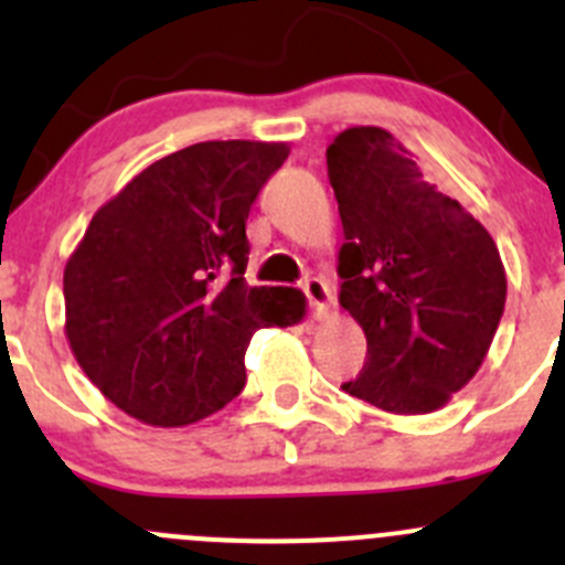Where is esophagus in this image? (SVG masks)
Here are the masks:
<instances>
[{"instance_id": "1", "label": "esophagus", "mask_w": 565, "mask_h": 565, "mask_svg": "<svg viewBox=\"0 0 565 565\" xmlns=\"http://www.w3.org/2000/svg\"><path fill=\"white\" fill-rule=\"evenodd\" d=\"M303 292L306 298H309L311 317L322 320V317L328 315V306H331V289H328V284L322 281V278H306Z\"/></svg>"}]
</instances>
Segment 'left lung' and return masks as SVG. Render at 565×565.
<instances>
[{
	"instance_id": "left-lung-1",
	"label": "left lung",
	"mask_w": 565,
	"mask_h": 565,
	"mask_svg": "<svg viewBox=\"0 0 565 565\" xmlns=\"http://www.w3.org/2000/svg\"><path fill=\"white\" fill-rule=\"evenodd\" d=\"M326 160L344 228L339 303L366 337L364 370L342 388L388 414H430L489 353L508 292L500 250L392 131L350 126Z\"/></svg>"
}]
</instances>
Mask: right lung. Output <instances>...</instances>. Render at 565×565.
Wrapping results in <instances>:
<instances>
[{
  "instance_id": "obj_1",
  "label": "right lung",
  "mask_w": 565,
  "mask_h": 565,
  "mask_svg": "<svg viewBox=\"0 0 565 565\" xmlns=\"http://www.w3.org/2000/svg\"><path fill=\"white\" fill-rule=\"evenodd\" d=\"M287 157V143L188 146L93 215L63 273L65 337L120 411L193 425L243 392L256 328L303 320V292L245 281L250 204Z\"/></svg>"
}]
</instances>
